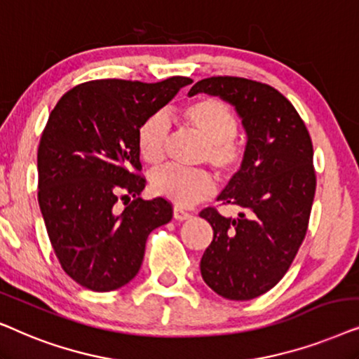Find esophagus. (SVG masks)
Returning <instances> with one entry per match:
<instances>
[{
    "instance_id": "esophagus-1",
    "label": "esophagus",
    "mask_w": 359,
    "mask_h": 359,
    "mask_svg": "<svg viewBox=\"0 0 359 359\" xmlns=\"http://www.w3.org/2000/svg\"><path fill=\"white\" fill-rule=\"evenodd\" d=\"M174 218L177 219V222H187V219L192 218V215H190L189 212H185L184 208L174 207Z\"/></svg>"
}]
</instances>
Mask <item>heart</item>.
I'll return each mask as SVG.
<instances>
[{
  "instance_id": "obj_1",
  "label": "heart",
  "mask_w": 359,
  "mask_h": 359,
  "mask_svg": "<svg viewBox=\"0 0 359 359\" xmlns=\"http://www.w3.org/2000/svg\"><path fill=\"white\" fill-rule=\"evenodd\" d=\"M180 119L190 131L207 142L202 161L208 162L222 180L233 179L245 161V146L236 140L238 118L223 102L203 97L185 104ZM169 121L164 114L146 118L137 130V151L149 165H157L165 156ZM151 189L156 195L170 200L179 207L208 198L215 192L213 177L205 170H182L165 165L151 174Z\"/></svg>"
}]
</instances>
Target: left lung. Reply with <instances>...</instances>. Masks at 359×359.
I'll return each instance as SVG.
<instances>
[{
    "label": "left lung",
    "instance_id": "8db88e82",
    "mask_svg": "<svg viewBox=\"0 0 359 359\" xmlns=\"http://www.w3.org/2000/svg\"><path fill=\"white\" fill-rule=\"evenodd\" d=\"M202 92L235 107L248 141L240 172L218 195L241 210L238 218L200 212L213 228L200 272L222 297L251 300L283 279L307 233L317 187L312 140L297 109L271 85L210 76L189 95Z\"/></svg>",
    "mask_w": 359,
    "mask_h": 359
}]
</instances>
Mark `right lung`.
Here are the masks:
<instances>
[{
    "label": "right lung",
    "instance_id": "1",
    "mask_svg": "<svg viewBox=\"0 0 359 359\" xmlns=\"http://www.w3.org/2000/svg\"><path fill=\"white\" fill-rule=\"evenodd\" d=\"M189 83L187 76L92 80L69 90L49 114L37 149V200L62 269L82 287L109 292L130 283L149 233L170 222L167 200L140 197L146 179L137 130ZM119 199L127 200L123 210Z\"/></svg>",
    "mask_w": 359,
    "mask_h": 359
}]
</instances>
